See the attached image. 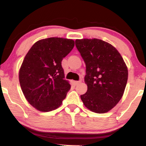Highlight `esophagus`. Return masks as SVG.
<instances>
[{
    "instance_id": "esophagus-1",
    "label": "esophagus",
    "mask_w": 146,
    "mask_h": 146,
    "mask_svg": "<svg viewBox=\"0 0 146 146\" xmlns=\"http://www.w3.org/2000/svg\"><path fill=\"white\" fill-rule=\"evenodd\" d=\"M80 82H81V81H80V80H78V81H75V82H74V83H75V85H77V84H79V83H80Z\"/></svg>"
}]
</instances>
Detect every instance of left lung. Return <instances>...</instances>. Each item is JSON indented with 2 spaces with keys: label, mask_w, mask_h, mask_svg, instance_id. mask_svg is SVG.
Returning a JSON list of instances; mask_svg holds the SVG:
<instances>
[{
  "label": "left lung",
  "mask_w": 146,
  "mask_h": 146,
  "mask_svg": "<svg viewBox=\"0 0 146 146\" xmlns=\"http://www.w3.org/2000/svg\"><path fill=\"white\" fill-rule=\"evenodd\" d=\"M75 46L86 64L84 82L88 89L80 98L92 111L108 112L123 96L127 67L117 49L100 39H77Z\"/></svg>",
  "instance_id": "8db88e82"
}]
</instances>
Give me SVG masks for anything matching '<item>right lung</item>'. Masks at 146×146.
<instances>
[{
  "mask_svg": "<svg viewBox=\"0 0 146 146\" xmlns=\"http://www.w3.org/2000/svg\"><path fill=\"white\" fill-rule=\"evenodd\" d=\"M71 39L51 37L33 45L20 67L19 80L22 92L31 105L48 112L62 105L71 85L64 79V58L73 48Z\"/></svg>",
  "mask_w": 146,
  "mask_h": 146,
  "instance_id": "right-lung-1",
  "label": "right lung"
}]
</instances>
